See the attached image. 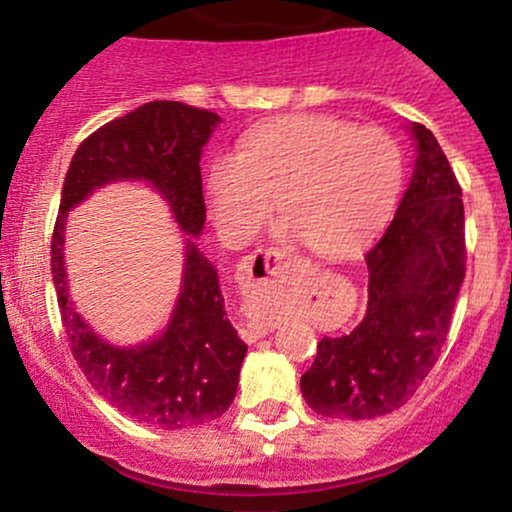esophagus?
<instances>
[{
  "label": "esophagus",
  "instance_id": "34e87169",
  "mask_svg": "<svg viewBox=\"0 0 512 512\" xmlns=\"http://www.w3.org/2000/svg\"><path fill=\"white\" fill-rule=\"evenodd\" d=\"M291 272V252L281 248H262L252 252L248 260L240 264V286H243V293L250 301L262 305L279 291V286L289 279ZM272 327V320H252L240 330V334H243L245 342H257L264 334L272 332Z\"/></svg>",
  "mask_w": 512,
  "mask_h": 512
}]
</instances>
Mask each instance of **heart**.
<instances>
[{"label":"heart","instance_id":"b5f03b06","mask_svg":"<svg viewBox=\"0 0 512 512\" xmlns=\"http://www.w3.org/2000/svg\"><path fill=\"white\" fill-rule=\"evenodd\" d=\"M402 175V149L387 129L296 115L245 137L238 156H221L209 175V199L228 243L255 238L279 199L291 236L315 255L337 257L383 226Z\"/></svg>","mask_w":512,"mask_h":512}]
</instances>
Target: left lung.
Instances as JSON below:
<instances>
[{
  "label": "left lung",
  "mask_w": 512,
  "mask_h": 512,
  "mask_svg": "<svg viewBox=\"0 0 512 512\" xmlns=\"http://www.w3.org/2000/svg\"><path fill=\"white\" fill-rule=\"evenodd\" d=\"M395 219L366 252L368 308L342 337L317 344L301 392L322 416L375 419L402 407L436 366L467 272L462 187L431 129Z\"/></svg>",
  "instance_id": "left-lung-1"
}]
</instances>
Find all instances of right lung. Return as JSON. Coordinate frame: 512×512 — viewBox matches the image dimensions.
Wrapping results in <instances>:
<instances>
[{
	"instance_id": "1",
	"label": "right lung",
	"mask_w": 512,
	"mask_h": 512,
	"mask_svg": "<svg viewBox=\"0 0 512 512\" xmlns=\"http://www.w3.org/2000/svg\"><path fill=\"white\" fill-rule=\"evenodd\" d=\"M216 122L219 115L211 110L154 101L98 127L69 163L52 231V281L81 373L117 411L166 431L219 419L236 397L248 344L228 320L216 269L185 238V279L166 332L142 346H110L69 301L64 219L69 209L108 182L146 180L166 197L182 231L199 236L207 211L199 158Z\"/></svg>"
}]
</instances>
